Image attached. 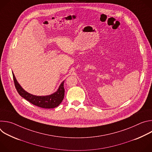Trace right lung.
I'll return each instance as SVG.
<instances>
[{
	"label": "right lung",
	"instance_id": "1",
	"mask_svg": "<svg viewBox=\"0 0 152 152\" xmlns=\"http://www.w3.org/2000/svg\"><path fill=\"white\" fill-rule=\"evenodd\" d=\"M12 73L14 85L17 92L21 97L32 104L40 107L50 109V108H54L59 106L63 100L65 93L64 88V80L61 83L57 91L53 94L48 96H35L29 93L21 87V85L17 82L14 74L13 72Z\"/></svg>",
	"mask_w": 152,
	"mask_h": 152
}]
</instances>
